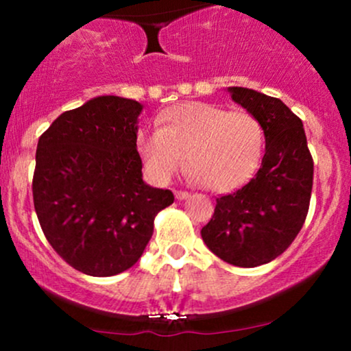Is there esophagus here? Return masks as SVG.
<instances>
[{
  "instance_id": "obj_1",
  "label": "esophagus",
  "mask_w": 351,
  "mask_h": 351,
  "mask_svg": "<svg viewBox=\"0 0 351 351\" xmlns=\"http://www.w3.org/2000/svg\"><path fill=\"white\" fill-rule=\"evenodd\" d=\"M175 196H176V198H178V199H186L188 196H189V193H188V191H181V189H176Z\"/></svg>"
}]
</instances>
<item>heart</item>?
<instances>
[{
    "label": "heart",
    "mask_w": 351,
    "mask_h": 351,
    "mask_svg": "<svg viewBox=\"0 0 351 351\" xmlns=\"http://www.w3.org/2000/svg\"><path fill=\"white\" fill-rule=\"evenodd\" d=\"M156 122L158 128L136 135V148L158 181L176 175L186 155L193 178L211 191L226 193L247 183L263 160L264 128L247 110L183 102Z\"/></svg>",
    "instance_id": "heart-1"
}]
</instances>
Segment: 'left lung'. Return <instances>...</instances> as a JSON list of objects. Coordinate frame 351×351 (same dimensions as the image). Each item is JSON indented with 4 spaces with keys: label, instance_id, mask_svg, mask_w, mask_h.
Segmentation results:
<instances>
[{
    "label": "left lung",
    "instance_id": "8db88e82",
    "mask_svg": "<svg viewBox=\"0 0 351 351\" xmlns=\"http://www.w3.org/2000/svg\"><path fill=\"white\" fill-rule=\"evenodd\" d=\"M228 90L263 125L265 153L249 183L216 198L215 215L201 237L224 263L257 267L280 256L304 226L313 160L302 120L282 100L245 87Z\"/></svg>",
    "mask_w": 351,
    "mask_h": 351
}]
</instances>
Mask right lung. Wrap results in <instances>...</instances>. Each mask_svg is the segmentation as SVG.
Returning a JSON list of instances; mask_svg holds the SVG:
<instances>
[{
    "instance_id": "1",
    "label": "right lung",
    "mask_w": 351,
    "mask_h": 351,
    "mask_svg": "<svg viewBox=\"0 0 351 351\" xmlns=\"http://www.w3.org/2000/svg\"><path fill=\"white\" fill-rule=\"evenodd\" d=\"M136 100L102 95L60 114L39 136L33 199L39 224L71 267L94 277L127 271L175 201L142 180Z\"/></svg>"
}]
</instances>
